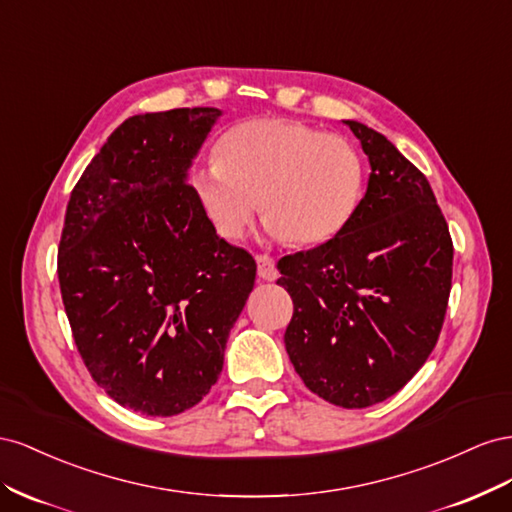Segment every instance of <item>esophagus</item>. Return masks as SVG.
Wrapping results in <instances>:
<instances>
[{
	"mask_svg": "<svg viewBox=\"0 0 512 512\" xmlns=\"http://www.w3.org/2000/svg\"><path fill=\"white\" fill-rule=\"evenodd\" d=\"M257 274L264 281L279 279V270H276V261L270 255H257Z\"/></svg>",
	"mask_w": 512,
	"mask_h": 512,
	"instance_id": "34e87169",
	"label": "esophagus"
}]
</instances>
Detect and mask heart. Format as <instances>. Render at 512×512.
Segmentation results:
<instances>
[{
  "label": "heart",
  "mask_w": 512,
  "mask_h": 512,
  "mask_svg": "<svg viewBox=\"0 0 512 512\" xmlns=\"http://www.w3.org/2000/svg\"><path fill=\"white\" fill-rule=\"evenodd\" d=\"M356 148L279 118L248 120L216 141L214 163L193 173V195L223 240H240L259 210L274 240L309 246L337 236L362 197Z\"/></svg>",
  "instance_id": "1"
}]
</instances>
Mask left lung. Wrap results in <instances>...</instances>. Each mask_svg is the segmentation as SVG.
<instances>
[{
	"mask_svg": "<svg viewBox=\"0 0 512 512\" xmlns=\"http://www.w3.org/2000/svg\"><path fill=\"white\" fill-rule=\"evenodd\" d=\"M343 122L369 156L367 193L332 240L279 259L276 283L294 300L285 349L304 386L360 410L399 392L433 352L452 240L425 175L377 130Z\"/></svg>",
	"mask_w": 512,
	"mask_h": 512,
	"instance_id": "8db88e82",
	"label": "left lung"
}]
</instances>
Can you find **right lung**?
Instances as JSON below:
<instances>
[{
    "label": "right lung",
    "instance_id": "add662e5",
    "mask_svg": "<svg viewBox=\"0 0 512 512\" xmlns=\"http://www.w3.org/2000/svg\"><path fill=\"white\" fill-rule=\"evenodd\" d=\"M221 111L133 115L72 188L57 276L79 354L145 416L197 405L223 371L257 264L208 223L186 182Z\"/></svg>",
    "mask_w": 512,
    "mask_h": 512
}]
</instances>
